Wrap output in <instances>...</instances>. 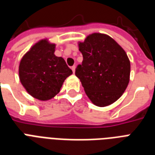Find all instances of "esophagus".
Masks as SVG:
<instances>
[{"instance_id": "1", "label": "esophagus", "mask_w": 155, "mask_h": 155, "mask_svg": "<svg viewBox=\"0 0 155 155\" xmlns=\"http://www.w3.org/2000/svg\"><path fill=\"white\" fill-rule=\"evenodd\" d=\"M71 70H72L73 73H75V66H73V67H71Z\"/></svg>"}]
</instances>
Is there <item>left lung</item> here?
I'll return each mask as SVG.
<instances>
[{"label": "left lung", "instance_id": "1", "mask_svg": "<svg viewBox=\"0 0 155 155\" xmlns=\"http://www.w3.org/2000/svg\"><path fill=\"white\" fill-rule=\"evenodd\" d=\"M83 54L75 75L95 105L105 107L120 98L130 76V61L125 50L105 34L93 33L78 42Z\"/></svg>", "mask_w": 155, "mask_h": 155}]
</instances>
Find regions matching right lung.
Here are the masks:
<instances>
[{
  "instance_id": "1",
  "label": "right lung",
  "mask_w": 155,
  "mask_h": 155,
  "mask_svg": "<svg viewBox=\"0 0 155 155\" xmlns=\"http://www.w3.org/2000/svg\"><path fill=\"white\" fill-rule=\"evenodd\" d=\"M56 45L43 38L33 45L22 56L18 74L25 91L42 101L54 97L64 80L72 74L65 60L54 54Z\"/></svg>"
}]
</instances>
